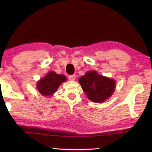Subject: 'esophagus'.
Masks as SVG:
<instances>
[{"label": "esophagus", "instance_id": "1", "mask_svg": "<svg viewBox=\"0 0 152 152\" xmlns=\"http://www.w3.org/2000/svg\"><path fill=\"white\" fill-rule=\"evenodd\" d=\"M75 77H76L75 75H71L68 76V79L71 81H74L75 80Z\"/></svg>", "mask_w": 152, "mask_h": 152}]
</instances>
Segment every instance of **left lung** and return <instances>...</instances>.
Returning <instances> with one entry per match:
<instances>
[{
    "label": "left lung",
    "mask_w": 152,
    "mask_h": 152,
    "mask_svg": "<svg viewBox=\"0 0 152 152\" xmlns=\"http://www.w3.org/2000/svg\"><path fill=\"white\" fill-rule=\"evenodd\" d=\"M87 97L94 102H103L111 97L115 88L114 80L99 75L95 71H88L79 80Z\"/></svg>",
    "instance_id": "8db88e82"
}]
</instances>
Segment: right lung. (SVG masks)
<instances>
[{"mask_svg":"<svg viewBox=\"0 0 152 152\" xmlns=\"http://www.w3.org/2000/svg\"><path fill=\"white\" fill-rule=\"evenodd\" d=\"M65 81H66V77L63 75L50 72L37 82V87L41 95L48 96L56 92L61 83Z\"/></svg>","mask_w":152,"mask_h":152,"instance_id":"add662e5","label":"right lung"}]
</instances>
